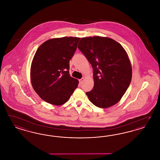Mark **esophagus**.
<instances>
[{
    "mask_svg": "<svg viewBox=\"0 0 160 160\" xmlns=\"http://www.w3.org/2000/svg\"><path fill=\"white\" fill-rule=\"evenodd\" d=\"M84 79H85V78H82L81 79H79V82H80V83H82L83 81H84Z\"/></svg>",
    "mask_w": 160,
    "mask_h": 160,
    "instance_id": "34e87169",
    "label": "esophagus"
}]
</instances>
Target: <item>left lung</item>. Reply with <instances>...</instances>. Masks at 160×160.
Here are the masks:
<instances>
[{
	"instance_id": "1",
	"label": "left lung",
	"mask_w": 160,
	"mask_h": 160,
	"mask_svg": "<svg viewBox=\"0 0 160 160\" xmlns=\"http://www.w3.org/2000/svg\"><path fill=\"white\" fill-rule=\"evenodd\" d=\"M78 48L92 67L94 86L86 92L90 101L102 108L118 102L132 78L131 65L123 47L109 38L91 36L81 38Z\"/></svg>"
}]
</instances>
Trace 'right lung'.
Returning <instances> with one entry per match:
<instances>
[{"label": "right lung", "instance_id": "obj_1", "mask_svg": "<svg viewBox=\"0 0 160 160\" xmlns=\"http://www.w3.org/2000/svg\"><path fill=\"white\" fill-rule=\"evenodd\" d=\"M79 38L51 39L37 49L32 62V85L42 99L55 105L67 102L78 81L69 74V61L77 50Z\"/></svg>", "mask_w": 160, "mask_h": 160}]
</instances>
